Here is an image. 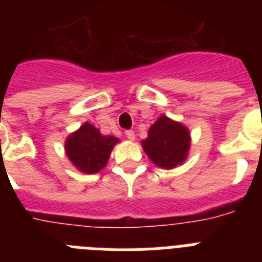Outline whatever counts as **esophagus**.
<instances>
[{
	"label": "esophagus",
	"mask_w": 262,
	"mask_h": 262,
	"mask_svg": "<svg viewBox=\"0 0 262 262\" xmlns=\"http://www.w3.org/2000/svg\"><path fill=\"white\" fill-rule=\"evenodd\" d=\"M126 136L128 140H131V142L135 140V133H134V131H126Z\"/></svg>",
	"instance_id": "34e87169"
}]
</instances>
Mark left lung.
<instances>
[{
    "instance_id": "left-lung-1",
    "label": "left lung",
    "mask_w": 262,
    "mask_h": 262,
    "mask_svg": "<svg viewBox=\"0 0 262 262\" xmlns=\"http://www.w3.org/2000/svg\"><path fill=\"white\" fill-rule=\"evenodd\" d=\"M190 143L189 128L163 114L149 127L142 147L155 165L173 169L187 159Z\"/></svg>"
}]
</instances>
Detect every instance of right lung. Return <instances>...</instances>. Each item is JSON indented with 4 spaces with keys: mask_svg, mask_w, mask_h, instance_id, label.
I'll use <instances>...</instances> for the list:
<instances>
[{
    "mask_svg": "<svg viewBox=\"0 0 262 262\" xmlns=\"http://www.w3.org/2000/svg\"><path fill=\"white\" fill-rule=\"evenodd\" d=\"M117 143H119L118 138L102 135L97 127L85 122L67 138L64 149L69 161L80 172L93 174L105 168Z\"/></svg>",
    "mask_w": 262,
    "mask_h": 262,
    "instance_id": "1",
    "label": "right lung"
}]
</instances>
